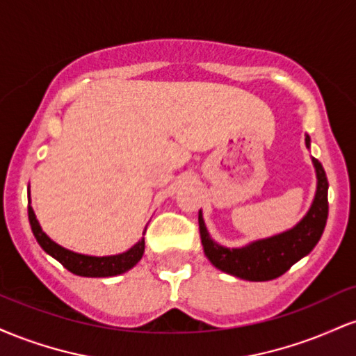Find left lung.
I'll return each mask as SVG.
<instances>
[{
    "instance_id": "8db88e82",
    "label": "left lung",
    "mask_w": 356,
    "mask_h": 356,
    "mask_svg": "<svg viewBox=\"0 0 356 356\" xmlns=\"http://www.w3.org/2000/svg\"><path fill=\"white\" fill-rule=\"evenodd\" d=\"M305 140L306 147H309L308 136ZM313 164L318 177L314 201L308 214L293 229L283 234L256 241L246 248H222L209 238L199 211V232L207 259L227 275L248 281H269L284 275L296 261L309 254L320 241L328 219V179L318 159L313 157Z\"/></svg>"
}]
</instances>
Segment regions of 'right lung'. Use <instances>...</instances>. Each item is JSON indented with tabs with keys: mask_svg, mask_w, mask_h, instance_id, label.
I'll return each mask as SVG.
<instances>
[{
	"mask_svg": "<svg viewBox=\"0 0 356 356\" xmlns=\"http://www.w3.org/2000/svg\"><path fill=\"white\" fill-rule=\"evenodd\" d=\"M28 219H30L31 231H33L36 241L42 246L48 254L55 257L56 261H60L68 271L73 275L79 276H87V277H107V276H117L122 273L129 271L130 268H134L140 261L142 254H144L145 249V241H138L134 248H130L127 252L117 256H104V257H95V256H85V254H76V252L68 251V249L58 246L56 243L48 238L47 234L40 227L38 220L35 218V212L31 209V206H28Z\"/></svg>",
	"mask_w": 356,
	"mask_h": 356,
	"instance_id": "1",
	"label": "right lung"
}]
</instances>
